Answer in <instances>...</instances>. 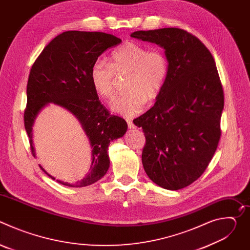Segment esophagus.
<instances>
[{
	"mask_svg": "<svg viewBox=\"0 0 250 250\" xmlns=\"http://www.w3.org/2000/svg\"><path fill=\"white\" fill-rule=\"evenodd\" d=\"M126 122H127V125H128V128H129V129H134V128H135V125H133V123H132L130 120H127Z\"/></svg>",
	"mask_w": 250,
	"mask_h": 250,
	"instance_id": "obj_1",
	"label": "esophagus"
}]
</instances>
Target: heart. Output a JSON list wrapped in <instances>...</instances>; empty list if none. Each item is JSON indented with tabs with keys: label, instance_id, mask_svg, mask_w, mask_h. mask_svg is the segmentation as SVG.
I'll use <instances>...</instances> for the list:
<instances>
[{
	"label": "heart",
	"instance_id": "obj_1",
	"mask_svg": "<svg viewBox=\"0 0 250 250\" xmlns=\"http://www.w3.org/2000/svg\"><path fill=\"white\" fill-rule=\"evenodd\" d=\"M168 75V61L160 49L128 42L111 55L110 65L95 61L89 78L95 93L105 100L115 96L116 76H126L124 95L112 104V110L125 118H132L144 110L146 101H154L162 92Z\"/></svg>",
	"mask_w": 250,
	"mask_h": 250
}]
</instances>
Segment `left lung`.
<instances>
[{"label": "left lung", "mask_w": 250, "mask_h": 250, "mask_svg": "<svg viewBox=\"0 0 250 250\" xmlns=\"http://www.w3.org/2000/svg\"><path fill=\"white\" fill-rule=\"evenodd\" d=\"M130 37L159 45L168 61L154 105L133 121L146 139L142 165L161 188H185L204 173L221 136L224 91L216 62L200 40L180 28L138 30Z\"/></svg>", "instance_id": "obj_1"}]
</instances>
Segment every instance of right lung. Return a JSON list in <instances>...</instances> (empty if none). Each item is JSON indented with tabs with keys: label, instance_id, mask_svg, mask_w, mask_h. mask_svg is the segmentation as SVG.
<instances>
[{
	"label": "right lung",
	"instance_id": "1",
	"mask_svg": "<svg viewBox=\"0 0 250 250\" xmlns=\"http://www.w3.org/2000/svg\"><path fill=\"white\" fill-rule=\"evenodd\" d=\"M121 42V39L104 32L65 31L45 46L31 67L26 87L24 127L32 155L37 156L32 140L33 125L49 104L62 106L78 120L91 146L89 172L75 184L56 180L62 185L85 187L99 181L110 168L108 147L111 141L126 132V122L109 114L99 101L89 78L91 66L98 57ZM40 167L55 180L43 167Z\"/></svg>",
	"mask_w": 250,
	"mask_h": 250
}]
</instances>
